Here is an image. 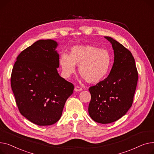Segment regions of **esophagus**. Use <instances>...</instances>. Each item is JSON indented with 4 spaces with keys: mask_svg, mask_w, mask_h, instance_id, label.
Wrapping results in <instances>:
<instances>
[{
    "mask_svg": "<svg viewBox=\"0 0 154 154\" xmlns=\"http://www.w3.org/2000/svg\"><path fill=\"white\" fill-rule=\"evenodd\" d=\"M82 90H83L82 88H81V87L78 86H76L75 88V91H82Z\"/></svg>",
    "mask_w": 154,
    "mask_h": 154,
    "instance_id": "obj_1",
    "label": "esophagus"
}]
</instances>
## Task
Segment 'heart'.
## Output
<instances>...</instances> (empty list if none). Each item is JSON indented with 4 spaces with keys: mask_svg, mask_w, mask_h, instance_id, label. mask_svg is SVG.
I'll return each instance as SVG.
<instances>
[{
    "mask_svg": "<svg viewBox=\"0 0 154 154\" xmlns=\"http://www.w3.org/2000/svg\"><path fill=\"white\" fill-rule=\"evenodd\" d=\"M59 63L66 75L75 73L76 65H79L80 76L89 83H96L109 73L112 57L107 50L93 45H76L71 48L69 55L63 53Z\"/></svg>",
    "mask_w": 154,
    "mask_h": 154,
    "instance_id": "b5f03b06",
    "label": "heart"
}]
</instances>
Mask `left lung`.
Returning a JSON list of instances; mask_svg holds the SVG:
<instances>
[{"instance_id": "1", "label": "left lung", "mask_w": 154, "mask_h": 154, "mask_svg": "<svg viewBox=\"0 0 154 154\" xmlns=\"http://www.w3.org/2000/svg\"><path fill=\"white\" fill-rule=\"evenodd\" d=\"M104 38L112 44L114 61L108 76L89 88L88 112L95 122L109 124L119 119L132 106L138 73L131 51L112 38Z\"/></svg>"}]
</instances>
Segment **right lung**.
Instances as JSON below:
<instances>
[{
  "label": "right lung",
  "mask_w": 154,
  "mask_h": 154,
  "mask_svg": "<svg viewBox=\"0 0 154 154\" xmlns=\"http://www.w3.org/2000/svg\"><path fill=\"white\" fill-rule=\"evenodd\" d=\"M58 43L40 40L17 58L11 87L20 112L38 125H50L61 116L74 86L60 76Z\"/></svg>",
  "instance_id": "add662e5"
}]
</instances>
